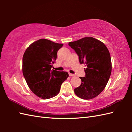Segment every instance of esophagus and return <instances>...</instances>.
Wrapping results in <instances>:
<instances>
[{"mask_svg":"<svg viewBox=\"0 0 132 132\" xmlns=\"http://www.w3.org/2000/svg\"><path fill=\"white\" fill-rule=\"evenodd\" d=\"M69 75H70V77H74V76H75V74H71V73H69Z\"/></svg>","mask_w":132,"mask_h":132,"instance_id":"obj_1","label":"esophagus"}]
</instances>
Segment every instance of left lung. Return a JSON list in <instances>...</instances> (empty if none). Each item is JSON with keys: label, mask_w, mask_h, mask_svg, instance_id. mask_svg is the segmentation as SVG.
Listing matches in <instances>:
<instances>
[{"label": "left lung", "mask_w": 132, "mask_h": 132, "mask_svg": "<svg viewBox=\"0 0 132 132\" xmlns=\"http://www.w3.org/2000/svg\"><path fill=\"white\" fill-rule=\"evenodd\" d=\"M79 57L80 64H85V77H80L82 83L74 89L77 96L89 100L99 95L104 89L111 74L110 53L102 42L91 37L69 43Z\"/></svg>", "instance_id": "1"}]
</instances>
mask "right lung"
<instances>
[{
	"instance_id": "obj_1",
	"label": "right lung",
	"mask_w": 132,
	"mask_h": 132,
	"mask_svg": "<svg viewBox=\"0 0 132 132\" xmlns=\"http://www.w3.org/2000/svg\"><path fill=\"white\" fill-rule=\"evenodd\" d=\"M62 44L40 39L30 45L23 57V73L29 88L43 99L57 95L69 77L66 71H51Z\"/></svg>"
}]
</instances>
